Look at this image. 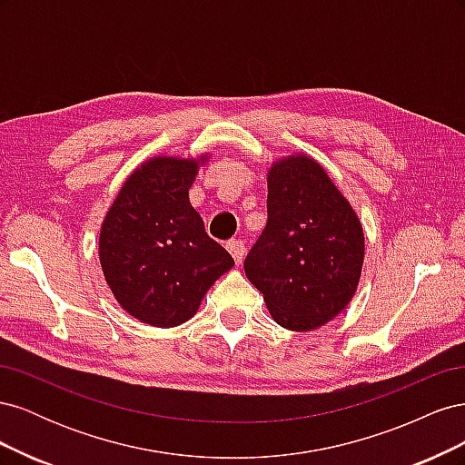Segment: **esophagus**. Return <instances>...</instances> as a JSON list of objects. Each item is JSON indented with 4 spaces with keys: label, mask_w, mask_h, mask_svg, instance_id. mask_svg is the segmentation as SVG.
I'll return each mask as SVG.
<instances>
[{
    "label": "esophagus",
    "mask_w": 465,
    "mask_h": 465,
    "mask_svg": "<svg viewBox=\"0 0 465 465\" xmlns=\"http://www.w3.org/2000/svg\"><path fill=\"white\" fill-rule=\"evenodd\" d=\"M227 250L232 254L234 262L236 263H242V258H244V242L241 241V238H232V241L227 242Z\"/></svg>",
    "instance_id": "34e87169"
}]
</instances>
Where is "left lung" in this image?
<instances>
[{
	"label": "left lung",
	"instance_id": "left-lung-1",
	"mask_svg": "<svg viewBox=\"0 0 465 465\" xmlns=\"http://www.w3.org/2000/svg\"><path fill=\"white\" fill-rule=\"evenodd\" d=\"M364 254L361 223L308 157H289L267 176V223L244 260V272L273 320L308 331L353 299Z\"/></svg>",
	"mask_w": 465,
	"mask_h": 465
}]
</instances>
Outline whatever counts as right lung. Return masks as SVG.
<instances>
[{"label": "right lung", "mask_w": 465, "mask_h": 465, "mask_svg": "<svg viewBox=\"0 0 465 465\" xmlns=\"http://www.w3.org/2000/svg\"><path fill=\"white\" fill-rule=\"evenodd\" d=\"M198 163L157 157L128 178L101 231V265L116 301L149 326L190 320L234 265L190 203Z\"/></svg>", "instance_id": "right-lung-1"}]
</instances>
